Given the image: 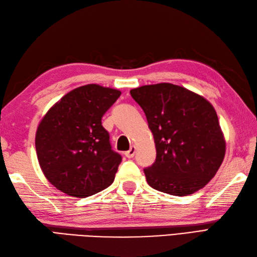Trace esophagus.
<instances>
[{
  "instance_id": "34e87169",
  "label": "esophagus",
  "mask_w": 257,
  "mask_h": 257,
  "mask_svg": "<svg viewBox=\"0 0 257 257\" xmlns=\"http://www.w3.org/2000/svg\"><path fill=\"white\" fill-rule=\"evenodd\" d=\"M135 153H136V147L132 146L127 150V152L124 153V155H125V157H127V158H133Z\"/></svg>"
}]
</instances>
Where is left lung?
<instances>
[{
  "mask_svg": "<svg viewBox=\"0 0 257 257\" xmlns=\"http://www.w3.org/2000/svg\"><path fill=\"white\" fill-rule=\"evenodd\" d=\"M152 131L156 152L144 169L153 189L187 196L215 177L226 154V141L212 104L203 96L170 83L130 91Z\"/></svg>",
  "mask_w": 257,
  "mask_h": 257,
  "instance_id": "left-lung-1",
  "label": "left lung"
}]
</instances>
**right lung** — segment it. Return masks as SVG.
Listing matches in <instances>:
<instances>
[{
  "instance_id": "obj_1",
  "label": "right lung",
  "mask_w": 257,
  "mask_h": 257,
  "mask_svg": "<svg viewBox=\"0 0 257 257\" xmlns=\"http://www.w3.org/2000/svg\"><path fill=\"white\" fill-rule=\"evenodd\" d=\"M121 91L97 84L67 92L42 117L36 152L47 180L59 191L84 198L112 184L122 157L111 149L101 124Z\"/></svg>"
}]
</instances>
